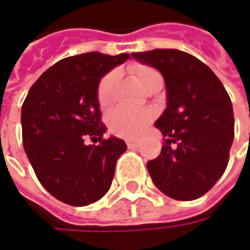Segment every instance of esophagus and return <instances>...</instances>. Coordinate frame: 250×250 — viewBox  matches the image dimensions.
I'll return each mask as SVG.
<instances>
[{"instance_id": "34e87169", "label": "esophagus", "mask_w": 250, "mask_h": 250, "mask_svg": "<svg viewBox=\"0 0 250 250\" xmlns=\"http://www.w3.org/2000/svg\"><path fill=\"white\" fill-rule=\"evenodd\" d=\"M139 145H141L139 142H132V141L127 142V146H128V148H138Z\"/></svg>"}]
</instances>
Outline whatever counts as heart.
I'll use <instances>...</instances> for the list:
<instances>
[{
  "label": "heart",
  "mask_w": 250,
  "mask_h": 250,
  "mask_svg": "<svg viewBox=\"0 0 250 250\" xmlns=\"http://www.w3.org/2000/svg\"><path fill=\"white\" fill-rule=\"evenodd\" d=\"M130 73L135 77L145 91H151L159 84H163V77L158 69L146 64H132L130 65ZM118 76L115 72L105 73L98 83L96 87V99L102 108H109L115 100ZM152 112L148 109L142 111H128L118 108L108 115V127L115 135L125 139H136L145 131L147 125L151 123Z\"/></svg>",
  "instance_id": "heart-1"
}]
</instances>
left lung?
Instances as JSON below:
<instances>
[{
  "label": "left lung",
  "mask_w": 250,
  "mask_h": 250,
  "mask_svg": "<svg viewBox=\"0 0 250 250\" xmlns=\"http://www.w3.org/2000/svg\"><path fill=\"white\" fill-rule=\"evenodd\" d=\"M157 68L167 89V108L155 122L163 146L147 162L152 182L178 201H193L209 191L229 162L234 116L229 95L205 62L178 49L132 53Z\"/></svg>",
  "instance_id": "obj_1"
}]
</instances>
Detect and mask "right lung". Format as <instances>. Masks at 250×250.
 <instances>
[{"label": "right lung", "mask_w": 250, "mask_h": 250, "mask_svg": "<svg viewBox=\"0 0 250 250\" xmlns=\"http://www.w3.org/2000/svg\"><path fill=\"white\" fill-rule=\"evenodd\" d=\"M116 56L88 52L48 68L22 104V145L40 184L64 204L87 206L108 191L125 141L104 139L105 125L96 99L100 77L125 62ZM98 145H85V138Z\"/></svg>", "instance_id": "add662e5"}]
</instances>
